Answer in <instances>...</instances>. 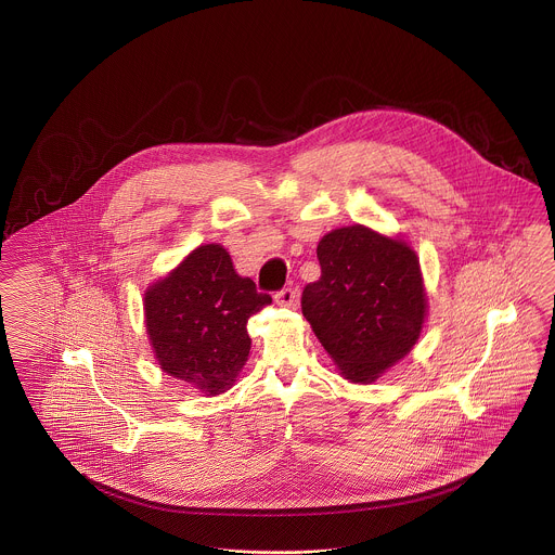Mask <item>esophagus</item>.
<instances>
[{
	"instance_id": "obj_1",
	"label": "esophagus",
	"mask_w": 555,
	"mask_h": 555,
	"mask_svg": "<svg viewBox=\"0 0 555 555\" xmlns=\"http://www.w3.org/2000/svg\"><path fill=\"white\" fill-rule=\"evenodd\" d=\"M274 301H276L281 308H295V304H297V295H295V291H293V288H283L281 293H276V295H274Z\"/></svg>"
}]
</instances>
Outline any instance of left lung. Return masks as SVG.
Instances as JSON below:
<instances>
[{
    "label": "left lung",
    "mask_w": 555,
    "mask_h": 555,
    "mask_svg": "<svg viewBox=\"0 0 555 555\" xmlns=\"http://www.w3.org/2000/svg\"><path fill=\"white\" fill-rule=\"evenodd\" d=\"M322 276L304 288L301 310L338 374L372 384L411 353L427 315L415 249L365 224L326 233Z\"/></svg>",
    "instance_id": "obj_1"
}]
</instances>
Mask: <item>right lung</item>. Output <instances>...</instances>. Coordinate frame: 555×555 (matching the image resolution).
Masks as SVG:
<instances>
[{
  "mask_svg": "<svg viewBox=\"0 0 555 555\" xmlns=\"http://www.w3.org/2000/svg\"><path fill=\"white\" fill-rule=\"evenodd\" d=\"M272 299L240 276L221 244L198 245L144 291L156 363L204 397L227 392L251 349L247 320Z\"/></svg>",
  "mask_w": 555,
  "mask_h": 555,
  "instance_id": "add662e5",
  "label": "right lung"
}]
</instances>
